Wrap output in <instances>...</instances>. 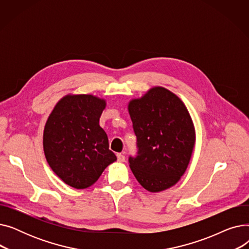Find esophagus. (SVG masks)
<instances>
[{
	"label": "esophagus",
	"mask_w": 249,
	"mask_h": 249,
	"mask_svg": "<svg viewBox=\"0 0 249 249\" xmlns=\"http://www.w3.org/2000/svg\"><path fill=\"white\" fill-rule=\"evenodd\" d=\"M117 160H118V161H119V162L125 161V155L122 154V153H118L117 154Z\"/></svg>",
	"instance_id": "1"
}]
</instances>
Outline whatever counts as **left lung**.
Segmentation results:
<instances>
[{
    "label": "left lung",
    "mask_w": 249,
    "mask_h": 249,
    "mask_svg": "<svg viewBox=\"0 0 249 249\" xmlns=\"http://www.w3.org/2000/svg\"><path fill=\"white\" fill-rule=\"evenodd\" d=\"M128 111L137 138V155L129 165L149 192L173 187L185 174L195 146L192 118L180 99L162 87L130 101Z\"/></svg>",
    "instance_id": "obj_1"
}]
</instances>
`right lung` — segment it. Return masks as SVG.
Segmentation results:
<instances>
[{
	"instance_id": "add662e5",
	"label": "right lung",
	"mask_w": 249,
	"mask_h": 249,
	"mask_svg": "<svg viewBox=\"0 0 249 249\" xmlns=\"http://www.w3.org/2000/svg\"><path fill=\"white\" fill-rule=\"evenodd\" d=\"M106 101L93 95H68L52 110L43 132L46 160L74 189H86L117 160L99 121Z\"/></svg>"
}]
</instances>
